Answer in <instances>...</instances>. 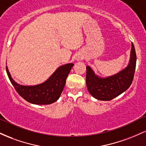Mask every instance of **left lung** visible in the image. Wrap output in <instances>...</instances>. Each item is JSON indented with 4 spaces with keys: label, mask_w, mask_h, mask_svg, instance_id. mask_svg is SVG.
Masks as SVG:
<instances>
[{
    "label": "left lung",
    "mask_w": 146,
    "mask_h": 146,
    "mask_svg": "<svg viewBox=\"0 0 146 146\" xmlns=\"http://www.w3.org/2000/svg\"><path fill=\"white\" fill-rule=\"evenodd\" d=\"M136 61V52L133 43H132L130 59L128 66L117 74L101 78L95 74L90 66H86V83L90 94L97 100L110 101L123 93L132 82Z\"/></svg>",
    "instance_id": "1"
}]
</instances>
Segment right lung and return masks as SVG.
Returning <instances> with one entry per match:
<instances>
[{
	"label": "right lung",
	"mask_w": 146,
	"mask_h": 146,
	"mask_svg": "<svg viewBox=\"0 0 146 146\" xmlns=\"http://www.w3.org/2000/svg\"><path fill=\"white\" fill-rule=\"evenodd\" d=\"M73 66L72 63L60 66L46 81L35 86L18 84L11 78L7 66L6 71L10 82L22 98L33 104L46 105L59 99L66 84V78Z\"/></svg>",
	"instance_id": "obj_1"
}]
</instances>
